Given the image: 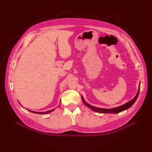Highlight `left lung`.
Instances as JSON below:
<instances>
[{
  "mask_svg": "<svg viewBox=\"0 0 152 152\" xmlns=\"http://www.w3.org/2000/svg\"><path fill=\"white\" fill-rule=\"evenodd\" d=\"M139 91H140V83H139V88H138V90L137 95H135V96L133 99L131 100L130 101L126 102L124 104L118 106V107L113 108H99V107H96V106H92L91 104H89V103H88L85 101V99L83 97L82 95V100L83 102V104H84L86 106H88L89 108L92 110L93 111H95L98 113H101V114H117V113H119L122 111L125 110H127L128 108H129L131 106L134 104L138 97Z\"/></svg>",
  "mask_w": 152,
  "mask_h": 152,
  "instance_id": "8db88e82",
  "label": "left lung"
}]
</instances>
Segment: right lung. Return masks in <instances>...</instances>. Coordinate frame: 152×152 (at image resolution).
Listing matches in <instances>:
<instances>
[{
	"label": "right lung",
	"mask_w": 152,
	"mask_h": 152,
	"mask_svg": "<svg viewBox=\"0 0 152 152\" xmlns=\"http://www.w3.org/2000/svg\"><path fill=\"white\" fill-rule=\"evenodd\" d=\"M55 110V108L52 109V110H48V111H46V112H34V111H32V110H28V111H30L31 112H33V113H35V114H49V113L53 112Z\"/></svg>",
	"instance_id": "right-lung-1"
}]
</instances>
